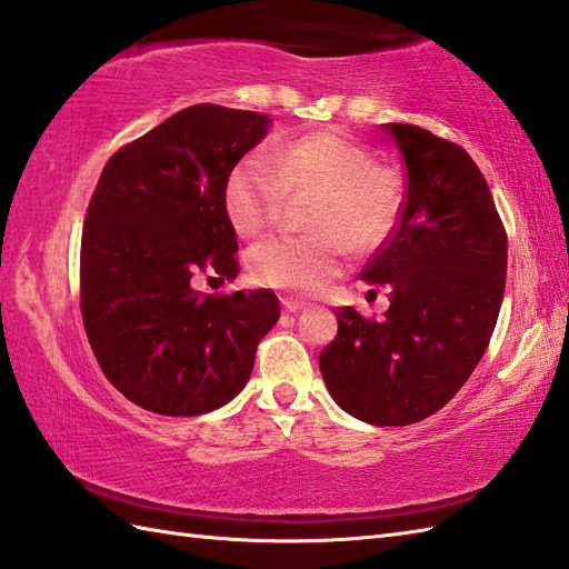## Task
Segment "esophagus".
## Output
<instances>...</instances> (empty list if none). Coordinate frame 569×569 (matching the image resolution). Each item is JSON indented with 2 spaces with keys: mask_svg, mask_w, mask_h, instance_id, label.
Masks as SVG:
<instances>
[{
  "mask_svg": "<svg viewBox=\"0 0 569 569\" xmlns=\"http://www.w3.org/2000/svg\"><path fill=\"white\" fill-rule=\"evenodd\" d=\"M282 307L289 313H297V311L305 309V305H301V301H295V299H282Z\"/></svg>",
  "mask_w": 569,
  "mask_h": 569,
  "instance_id": "34e87169",
  "label": "esophagus"
}]
</instances>
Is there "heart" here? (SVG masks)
Returning <instances> with one entry per match:
<instances>
[{
  "instance_id": "obj_1",
  "label": "heart",
  "mask_w": 569,
  "mask_h": 569,
  "mask_svg": "<svg viewBox=\"0 0 569 569\" xmlns=\"http://www.w3.org/2000/svg\"><path fill=\"white\" fill-rule=\"evenodd\" d=\"M317 194L309 226L317 236H272L248 252L252 280L292 295L317 292L343 270L348 243L368 250L385 241L401 211L399 172L336 131L295 138L250 153L226 182V213L236 231L258 236L280 219L287 197Z\"/></svg>"
}]
</instances>
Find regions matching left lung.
Returning a JSON list of instances; mask_svg holds the SVG:
<instances>
[{"label": "left lung", "mask_w": 569, "mask_h": 569, "mask_svg": "<svg viewBox=\"0 0 569 569\" xmlns=\"http://www.w3.org/2000/svg\"><path fill=\"white\" fill-rule=\"evenodd\" d=\"M407 166V197L362 280L389 287L382 319L336 309L319 356L336 403L372 426L443 409L485 356L507 284V231L465 148L421 126L385 123Z\"/></svg>", "instance_id": "1"}]
</instances>
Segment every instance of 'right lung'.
Instances as JSON below:
<instances>
[{
  "label": "right lung",
  "instance_id": "right-lung-1",
  "mask_svg": "<svg viewBox=\"0 0 569 569\" xmlns=\"http://www.w3.org/2000/svg\"><path fill=\"white\" fill-rule=\"evenodd\" d=\"M270 117L194 104L109 158L80 248V309L99 368L160 416L223 407L280 319L270 289L204 295L201 272L238 274L226 182L268 133Z\"/></svg>",
  "mask_w": 569,
  "mask_h": 569
}]
</instances>
